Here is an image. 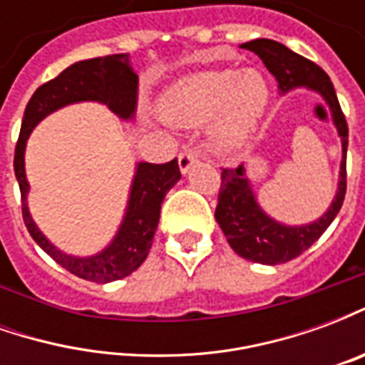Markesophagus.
<instances>
[{"label": "esophagus", "mask_w": 365, "mask_h": 365, "mask_svg": "<svg viewBox=\"0 0 365 365\" xmlns=\"http://www.w3.org/2000/svg\"><path fill=\"white\" fill-rule=\"evenodd\" d=\"M197 160H199V154L195 150H191V148L183 150L182 154H180V158H178V162H180V170L185 174V172H187V170H190Z\"/></svg>", "instance_id": "34e87169"}]
</instances>
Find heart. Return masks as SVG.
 <instances>
[{
	"label": "heart",
	"mask_w": 365,
	"mask_h": 365,
	"mask_svg": "<svg viewBox=\"0 0 365 365\" xmlns=\"http://www.w3.org/2000/svg\"><path fill=\"white\" fill-rule=\"evenodd\" d=\"M269 83L258 70H209L183 80L164 101V117L175 125H201L211 117V138L222 150L250 138L268 109Z\"/></svg>",
	"instance_id": "b5f03b06"
}]
</instances>
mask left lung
<instances>
[{
    "label": "left lung",
    "instance_id": "left-lung-1",
    "mask_svg": "<svg viewBox=\"0 0 365 365\" xmlns=\"http://www.w3.org/2000/svg\"><path fill=\"white\" fill-rule=\"evenodd\" d=\"M242 48H248L260 56L269 74L277 80L279 91H289L299 86L319 91L329 101L338 135L342 138V164L336 199L319 221L305 227H285L272 221L256 203L252 187L245 175V168H221V190L215 219L221 225L230 248L246 260L275 266L293 260L305 252L307 248H311L322 232L329 229V225L334 221L344 203L348 123L340 109L332 82L321 66L269 38H256L242 44Z\"/></svg>",
    "mask_w": 365,
    "mask_h": 365
}]
</instances>
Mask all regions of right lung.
<instances>
[{"mask_svg":"<svg viewBox=\"0 0 365 365\" xmlns=\"http://www.w3.org/2000/svg\"><path fill=\"white\" fill-rule=\"evenodd\" d=\"M136 82L138 76L128 64V54H109L101 58L76 62L54 80L43 83L33 93L25 107V115L21 123L13 168L19 182L21 211H23L25 227L31 232L33 240L52 260L68 269L70 274L88 282L107 283L127 277L146 260L150 252L152 238L158 227L162 201L168 191L182 178L178 158L170 160L166 164H148V162L138 164L130 197H128L127 215L115 240L97 256L74 258L56 250L43 237V232L36 229V225L29 215V183L25 178V158H23L25 144L38 120L44 119L48 113L56 111L58 107L76 101H90V99L101 101L123 119L133 117L136 107Z\"/></svg>","mask_w":365,"mask_h":365,"instance_id":"add662e5","label":"right lung"}]
</instances>
